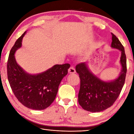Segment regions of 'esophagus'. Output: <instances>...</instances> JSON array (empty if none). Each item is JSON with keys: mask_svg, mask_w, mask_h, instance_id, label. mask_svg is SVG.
<instances>
[{"mask_svg": "<svg viewBox=\"0 0 134 134\" xmlns=\"http://www.w3.org/2000/svg\"><path fill=\"white\" fill-rule=\"evenodd\" d=\"M69 72L70 74H73L76 72V70L73 67H70L69 69Z\"/></svg>", "mask_w": 134, "mask_h": 134, "instance_id": "obj_1", "label": "esophagus"}]
</instances>
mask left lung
I'll return each instance as SVG.
<instances>
[{
	"label": "left lung",
	"mask_w": 134,
	"mask_h": 134,
	"mask_svg": "<svg viewBox=\"0 0 134 134\" xmlns=\"http://www.w3.org/2000/svg\"><path fill=\"white\" fill-rule=\"evenodd\" d=\"M111 47L121 51L122 70L118 78L105 81L94 75L86 63H79L76 67L80 79L78 101L83 109L89 112H99L113 105L118 97L125 81L126 58L124 47L116 36L112 33Z\"/></svg>",
	"instance_id": "obj_1"
}]
</instances>
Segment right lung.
<instances>
[{
    "label": "right lung",
    "instance_id": "1",
    "mask_svg": "<svg viewBox=\"0 0 134 134\" xmlns=\"http://www.w3.org/2000/svg\"><path fill=\"white\" fill-rule=\"evenodd\" d=\"M26 32L16 40L10 51L7 63L8 81L15 96L22 105L32 109L43 110L55 100L58 86L67 74L70 65L56 64L41 73H27L17 64L15 57Z\"/></svg>",
    "mask_w": 134,
    "mask_h": 134
}]
</instances>
